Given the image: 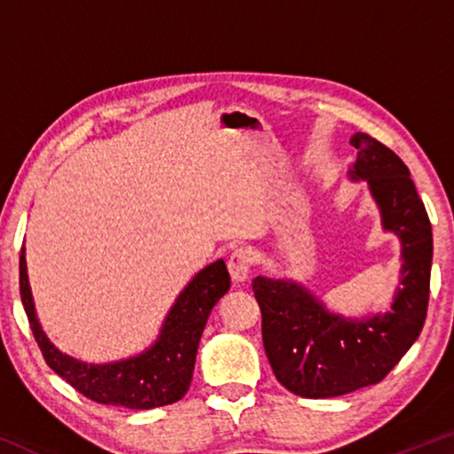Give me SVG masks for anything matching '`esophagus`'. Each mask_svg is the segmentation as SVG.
<instances>
[{
    "label": "esophagus",
    "instance_id": "1",
    "mask_svg": "<svg viewBox=\"0 0 454 454\" xmlns=\"http://www.w3.org/2000/svg\"><path fill=\"white\" fill-rule=\"evenodd\" d=\"M252 268V256L248 250L244 248H236L232 254L228 258V272L232 276L234 282H246L248 280Z\"/></svg>",
    "mask_w": 454,
    "mask_h": 454
}]
</instances>
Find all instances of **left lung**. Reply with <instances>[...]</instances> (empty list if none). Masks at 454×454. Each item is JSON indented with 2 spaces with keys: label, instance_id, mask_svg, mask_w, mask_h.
<instances>
[{
  "label": "left lung",
  "instance_id": "1",
  "mask_svg": "<svg viewBox=\"0 0 454 454\" xmlns=\"http://www.w3.org/2000/svg\"><path fill=\"white\" fill-rule=\"evenodd\" d=\"M358 150L355 180H368L382 224L403 240V288L390 312L363 322L325 310L294 282L258 278L252 284L262 312V342L276 379L290 393L330 398L380 382L425 326L433 230L411 172L396 153L368 134L352 136Z\"/></svg>",
  "mask_w": 454,
  "mask_h": 454
}]
</instances>
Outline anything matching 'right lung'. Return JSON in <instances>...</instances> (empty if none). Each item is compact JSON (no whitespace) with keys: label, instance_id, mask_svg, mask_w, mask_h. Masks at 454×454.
Here are the masks:
<instances>
[{"label":"right lung","instance_id":"add662e5","mask_svg":"<svg viewBox=\"0 0 454 454\" xmlns=\"http://www.w3.org/2000/svg\"><path fill=\"white\" fill-rule=\"evenodd\" d=\"M228 288L230 274L226 264L218 260L204 268L178 296L168 314L162 334L150 350L121 363L86 364L61 355L45 338L35 318L24 248L20 254L21 302L45 363L90 401L124 406V409H156L180 401L188 393L200 336L214 304L226 294Z\"/></svg>","mask_w":454,"mask_h":454}]
</instances>
